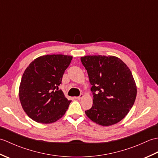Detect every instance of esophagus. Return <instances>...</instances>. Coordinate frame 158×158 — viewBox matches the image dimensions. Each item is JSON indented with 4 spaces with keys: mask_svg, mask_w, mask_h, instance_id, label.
Segmentation results:
<instances>
[{
    "mask_svg": "<svg viewBox=\"0 0 158 158\" xmlns=\"http://www.w3.org/2000/svg\"><path fill=\"white\" fill-rule=\"evenodd\" d=\"M83 94H80L79 96H77V99L80 100V99H81V98H83Z\"/></svg>",
    "mask_w": 158,
    "mask_h": 158,
    "instance_id": "34e87169",
    "label": "esophagus"
}]
</instances>
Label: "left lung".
<instances>
[{"label":"left lung","instance_id":"left-lung-1","mask_svg":"<svg viewBox=\"0 0 158 158\" xmlns=\"http://www.w3.org/2000/svg\"><path fill=\"white\" fill-rule=\"evenodd\" d=\"M88 74L93 94L92 108L85 111L92 122L103 126L120 122L128 113L136 97V85L130 69L113 56L81 58Z\"/></svg>","mask_w":158,"mask_h":158}]
</instances>
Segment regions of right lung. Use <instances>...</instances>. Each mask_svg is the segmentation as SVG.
Listing matches in <instances>:
<instances>
[{
  "mask_svg": "<svg viewBox=\"0 0 158 158\" xmlns=\"http://www.w3.org/2000/svg\"><path fill=\"white\" fill-rule=\"evenodd\" d=\"M73 57L62 54L40 56L23 73L19 88L22 108L35 122L52 123L62 117L71 100L58 86Z\"/></svg>",
  "mask_w": 158,
  "mask_h": 158,
  "instance_id": "add662e5",
  "label": "right lung"
}]
</instances>
